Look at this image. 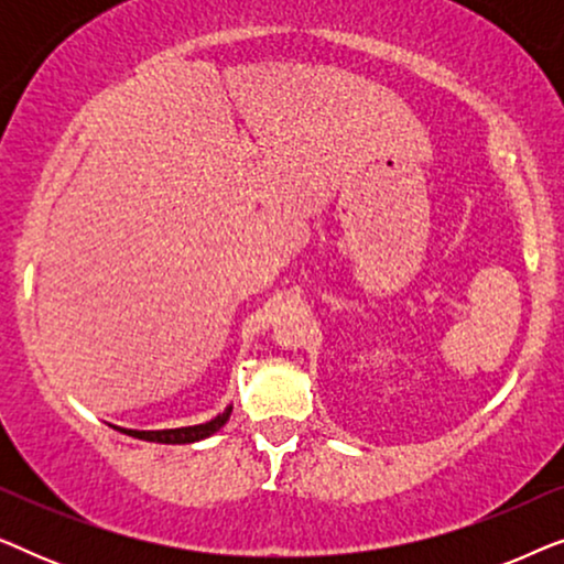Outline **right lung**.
Segmentation results:
<instances>
[{
  "label": "right lung",
  "mask_w": 564,
  "mask_h": 564,
  "mask_svg": "<svg viewBox=\"0 0 564 564\" xmlns=\"http://www.w3.org/2000/svg\"><path fill=\"white\" fill-rule=\"evenodd\" d=\"M230 411H234V405H228L226 411L215 415L207 423H197V426H182V429H161V431H135V429H120V426H112L122 431V434L133 436V438H143V442H156V444H195V442H203V438L213 436L215 431H220L226 426V421L230 419Z\"/></svg>",
  "instance_id": "1"
}]
</instances>
